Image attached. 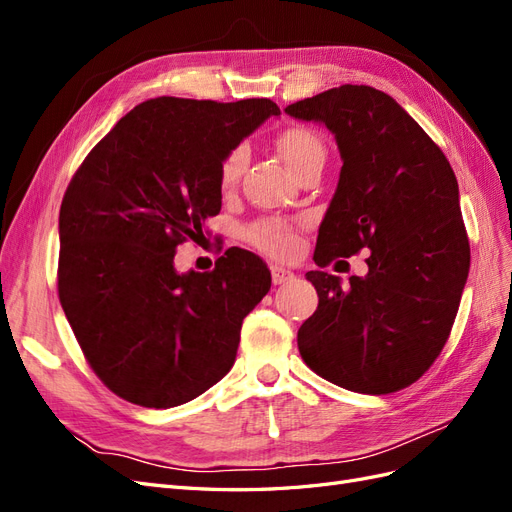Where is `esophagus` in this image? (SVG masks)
I'll use <instances>...</instances> for the list:
<instances>
[{"mask_svg": "<svg viewBox=\"0 0 512 512\" xmlns=\"http://www.w3.org/2000/svg\"><path fill=\"white\" fill-rule=\"evenodd\" d=\"M292 277H294V273L290 269L280 267V265H271V280H273L275 286L277 284H284V282H290Z\"/></svg>", "mask_w": 512, "mask_h": 512, "instance_id": "obj_1", "label": "esophagus"}]
</instances>
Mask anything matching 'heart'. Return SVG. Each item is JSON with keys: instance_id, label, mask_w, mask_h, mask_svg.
I'll return each instance as SVG.
<instances>
[{"instance_id": "heart-1", "label": "heart", "mask_w": 512, "mask_h": 512, "mask_svg": "<svg viewBox=\"0 0 512 512\" xmlns=\"http://www.w3.org/2000/svg\"><path fill=\"white\" fill-rule=\"evenodd\" d=\"M277 151L284 158V162L292 168L294 175H301L307 166L316 162L324 164V156H327V149H324L322 138L305 126H290L286 128L275 141ZM245 168V151L235 149L230 151L228 156L220 164V188L224 192H230L241 179V173ZM247 237L260 250H265L275 256L290 254L294 247V235L292 228L282 220H267L258 222L250 230H247Z\"/></svg>"}]
</instances>
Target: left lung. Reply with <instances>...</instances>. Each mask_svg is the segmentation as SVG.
Returning <instances> with one entry per match:
<instances>
[{
	"instance_id": "obj_1",
	"label": "left lung",
	"mask_w": 512,
	"mask_h": 512,
	"mask_svg": "<svg viewBox=\"0 0 512 512\" xmlns=\"http://www.w3.org/2000/svg\"><path fill=\"white\" fill-rule=\"evenodd\" d=\"M337 141L342 170L318 228L314 260L363 247L367 275L309 271L318 309L299 329L303 361L342 389H406L438 359L470 271L459 185L442 149L389 94L342 85L286 106Z\"/></svg>"
}]
</instances>
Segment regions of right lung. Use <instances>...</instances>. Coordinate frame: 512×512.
Masks as SVG:
<instances>
[{
  "mask_svg": "<svg viewBox=\"0 0 512 512\" xmlns=\"http://www.w3.org/2000/svg\"><path fill=\"white\" fill-rule=\"evenodd\" d=\"M271 115L267 98L147 100L89 151L61 200V307L91 369L136 406H181L220 382L271 288L265 262L239 247L209 273L173 262L222 209V160Z\"/></svg>",
  "mask_w": 512,
  "mask_h": 512,
  "instance_id": "add662e5",
  "label": "right lung"
}]
</instances>
